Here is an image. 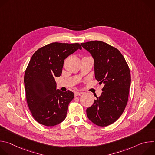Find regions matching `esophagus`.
<instances>
[{
    "label": "esophagus",
    "mask_w": 155,
    "mask_h": 155,
    "mask_svg": "<svg viewBox=\"0 0 155 155\" xmlns=\"http://www.w3.org/2000/svg\"><path fill=\"white\" fill-rule=\"evenodd\" d=\"M75 96H80V95H81V94H83V92H75Z\"/></svg>",
    "instance_id": "34e87169"
}]
</instances>
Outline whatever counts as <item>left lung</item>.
<instances>
[{
    "mask_svg": "<svg viewBox=\"0 0 155 155\" xmlns=\"http://www.w3.org/2000/svg\"><path fill=\"white\" fill-rule=\"evenodd\" d=\"M94 58L96 79L104 83L102 93L86 109L87 118L99 126L115 122L122 115L128 101L130 85L129 66L116 48L102 41L81 43Z\"/></svg>",
    "mask_w": 155,
    "mask_h": 155,
    "instance_id": "left-lung-1",
    "label": "left lung"
}]
</instances>
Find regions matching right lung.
<instances>
[{
  "label": "right lung",
  "instance_id": "1",
  "mask_svg": "<svg viewBox=\"0 0 155 155\" xmlns=\"http://www.w3.org/2000/svg\"><path fill=\"white\" fill-rule=\"evenodd\" d=\"M81 47L78 43H51L37 50L25 71L26 101L34 118L40 124L53 126L66 118L73 92L56 90L55 77H60L64 59Z\"/></svg>",
  "mask_w": 155,
  "mask_h": 155
}]
</instances>
